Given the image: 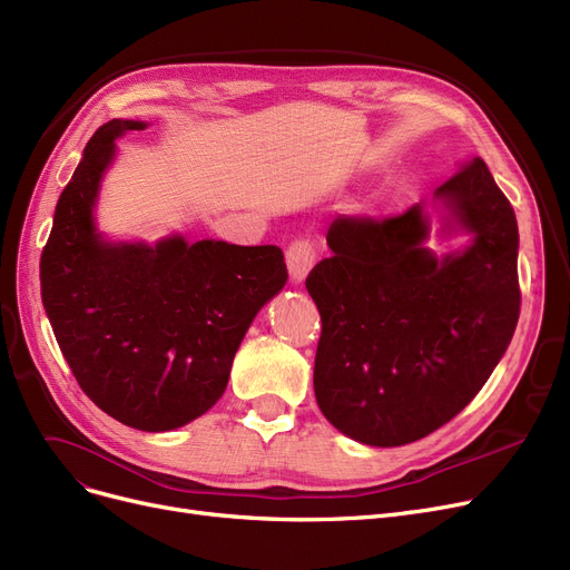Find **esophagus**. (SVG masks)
I'll return each mask as SVG.
<instances>
[{
	"mask_svg": "<svg viewBox=\"0 0 570 570\" xmlns=\"http://www.w3.org/2000/svg\"><path fill=\"white\" fill-rule=\"evenodd\" d=\"M314 246L309 239H293L286 249V265L293 282H303L314 265Z\"/></svg>",
	"mask_w": 570,
	"mask_h": 570,
	"instance_id": "esophagus-1",
	"label": "esophagus"
}]
</instances>
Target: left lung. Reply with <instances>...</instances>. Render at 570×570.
<instances>
[{
	"instance_id": "1",
	"label": "left lung",
	"mask_w": 570,
	"mask_h": 570,
	"mask_svg": "<svg viewBox=\"0 0 570 570\" xmlns=\"http://www.w3.org/2000/svg\"><path fill=\"white\" fill-rule=\"evenodd\" d=\"M475 233L438 261L422 205L389 218L337 216L331 258L305 282L321 314L316 403L363 444L399 448L438 431L475 399L517 328V218L482 158L435 188Z\"/></svg>"
}]
</instances>
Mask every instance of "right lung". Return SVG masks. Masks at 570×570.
<instances>
[{"label":"right lung","instance_id":"obj_1","mask_svg":"<svg viewBox=\"0 0 570 570\" xmlns=\"http://www.w3.org/2000/svg\"><path fill=\"white\" fill-rule=\"evenodd\" d=\"M128 130L144 122L116 118L97 130L65 186L41 252V303L88 399L120 424L158 433L224 395L244 333L288 275L272 244H105L92 207Z\"/></svg>","mask_w":570,"mask_h":570}]
</instances>
